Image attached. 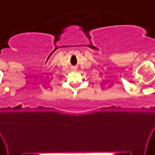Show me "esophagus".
I'll list each match as a JSON object with an SVG mask.
<instances>
[{"mask_svg":"<svg viewBox=\"0 0 155 155\" xmlns=\"http://www.w3.org/2000/svg\"><path fill=\"white\" fill-rule=\"evenodd\" d=\"M72 70H77V67H72Z\"/></svg>","mask_w":155,"mask_h":155,"instance_id":"esophagus-1","label":"esophagus"}]
</instances>
